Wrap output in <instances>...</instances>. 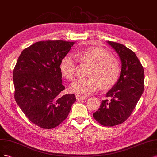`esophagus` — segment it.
Here are the masks:
<instances>
[{
    "label": "esophagus",
    "instance_id": "34e87169",
    "mask_svg": "<svg viewBox=\"0 0 157 157\" xmlns=\"http://www.w3.org/2000/svg\"><path fill=\"white\" fill-rule=\"evenodd\" d=\"M88 97L87 96H84V95H79L78 94L76 95V98L78 100H85L87 99Z\"/></svg>",
    "mask_w": 157,
    "mask_h": 157
}]
</instances>
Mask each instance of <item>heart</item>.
<instances>
[{"mask_svg":"<svg viewBox=\"0 0 157 157\" xmlns=\"http://www.w3.org/2000/svg\"><path fill=\"white\" fill-rule=\"evenodd\" d=\"M75 57L79 63H90L87 70L88 78H79L70 86V90L78 94H89L100 86L102 89L112 88L117 83L121 74L119 60L111 55L109 50L98 46L79 49ZM60 72L68 80L76 76L77 62L71 55L67 54L60 60Z\"/></svg>","mask_w":157,"mask_h":157,"instance_id":"heart-1","label":"heart"}]
</instances>
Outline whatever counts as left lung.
<instances>
[{
    "mask_svg": "<svg viewBox=\"0 0 157 157\" xmlns=\"http://www.w3.org/2000/svg\"><path fill=\"white\" fill-rule=\"evenodd\" d=\"M108 43L118 53L122 67L117 83L106 93L112 99L102 100L93 117L100 124L113 126L124 122L132 113L144 92V70L132 50L117 42Z\"/></svg>",
    "mask_w": 157,
    "mask_h": 157,
    "instance_id": "left-lung-1",
    "label": "left lung"
}]
</instances>
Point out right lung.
<instances>
[{"mask_svg": "<svg viewBox=\"0 0 157 157\" xmlns=\"http://www.w3.org/2000/svg\"><path fill=\"white\" fill-rule=\"evenodd\" d=\"M63 40L40 41L25 49L13 69L16 102L31 122L52 129L67 119L76 98L62 96L60 60L74 45Z\"/></svg>", "mask_w": 157, "mask_h": 157, "instance_id": "add662e5", "label": "right lung"}]
</instances>
